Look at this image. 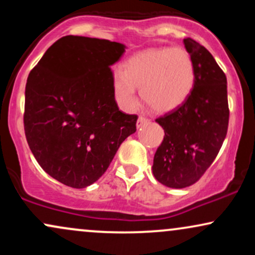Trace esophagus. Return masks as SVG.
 <instances>
[{
	"label": "esophagus",
	"instance_id": "obj_1",
	"mask_svg": "<svg viewBox=\"0 0 255 255\" xmlns=\"http://www.w3.org/2000/svg\"><path fill=\"white\" fill-rule=\"evenodd\" d=\"M148 122H150V120L146 119V118H142V116H140L139 119H137V122H136V127L140 128V127H144V126L148 125Z\"/></svg>",
	"mask_w": 255,
	"mask_h": 255
}]
</instances>
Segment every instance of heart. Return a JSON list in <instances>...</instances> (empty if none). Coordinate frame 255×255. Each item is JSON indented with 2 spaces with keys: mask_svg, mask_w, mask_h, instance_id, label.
I'll use <instances>...</instances> for the list:
<instances>
[{
  "mask_svg": "<svg viewBox=\"0 0 255 255\" xmlns=\"http://www.w3.org/2000/svg\"><path fill=\"white\" fill-rule=\"evenodd\" d=\"M194 80V63L188 52L182 48H158L137 52L126 61L124 71H114L111 89L122 110L135 109L136 87H141L146 103L166 113L186 101Z\"/></svg>",
  "mask_w": 255,
  "mask_h": 255,
  "instance_id": "b5f03b06",
  "label": "heart"
}]
</instances>
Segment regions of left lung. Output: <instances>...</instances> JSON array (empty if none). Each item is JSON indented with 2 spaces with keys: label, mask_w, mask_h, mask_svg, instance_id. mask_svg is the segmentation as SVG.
Wrapping results in <instances>:
<instances>
[{
  "label": "left lung",
  "mask_w": 255,
  "mask_h": 255,
  "mask_svg": "<svg viewBox=\"0 0 255 255\" xmlns=\"http://www.w3.org/2000/svg\"><path fill=\"white\" fill-rule=\"evenodd\" d=\"M195 69L192 92L180 107L156 122L164 129L152 172L170 188L195 183L221 150L229 122L227 77L205 46L183 39Z\"/></svg>",
  "instance_id": "obj_1"
}]
</instances>
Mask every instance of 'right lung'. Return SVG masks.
<instances>
[{"label":"right lung","instance_id":"1","mask_svg":"<svg viewBox=\"0 0 255 255\" xmlns=\"http://www.w3.org/2000/svg\"><path fill=\"white\" fill-rule=\"evenodd\" d=\"M126 45L66 36L28 74L24 126L27 144L46 174L85 188L107 171L120 145L135 133L136 115L119 110L111 69Z\"/></svg>","mask_w":255,"mask_h":255}]
</instances>
